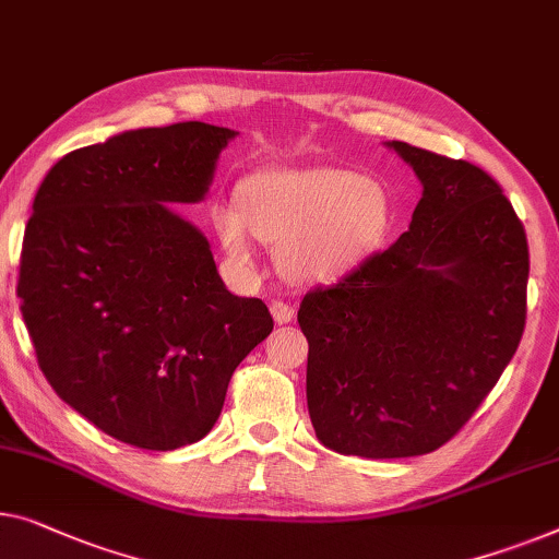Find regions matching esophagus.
I'll list each match as a JSON object with an SVG mask.
<instances>
[{"mask_svg": "<svg viewBox=\"0 0 559 559\" xmlns=\"http://www.w3.org/2000/svg\"><path fill=\"white\" fill-rule=\"evenodd\" d=\"M270 312H272V318H274V322H277V325H285V322L295 318L293 305L282 302V299H274V302L270 305Z\"/></svg>", "mask_w": 559, "mask_h": 559, "instance_id": "esophagus-1", "label": "esophagus"}]
</instances>
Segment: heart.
<instances>
[{
	"label": "heart",
	"mask_w": 559,
	"mask_h": 559,
	"mask_svg": "<svg viewBox=\"0 0 559 559\" xmlns=\"http://www.w3.org/2000/svg\"><path fill=\"white\" fill-rule=\"evenodd\" d=\"M239 199L241 206L214 209L226 252L249 262L254 231L277 247L280 270L302 282L353 270L383 241L393 219L383 186L337 166L270 168L249 176Z\"/></svg>",
	"instance_id": "heart-1"
}]
</instances>
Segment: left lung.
I'll list each match as a JSON object with an SVG mask.
<instances>
[{
  "label": "left lung",
  "instance_id": "left-lung-1",
  "mask_svg": "<svg viewBox=\"0 0 559 559\" xmlns=\"http://www.w3.org/2000/svg\"><path fill=\"white\" fill-rule=\"evenodd\" d=\"M388 148L424 186L408 231L297 312L314 433L366 459L420 456L456 436L527 318V234L499 183L468 160Z\"/></svg>",
  "mask_w": 559,
  "mask_h": 559
}]
</instances>
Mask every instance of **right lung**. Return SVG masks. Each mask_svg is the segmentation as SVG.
<instances>
[{
  "instance_id": "right-lung-1",
  "label": "right lung",
  "mask_w": 559,
  "mask_h": 559,
  "mask_svg": "<svg viewBox=\"0 0 559 559\" xmlns=\"http://www.w3.org/2000/svg\"><path fill=\"white\" fill-rule=\"evenodd\" d=\"M237 131L139 128L62 156L24 229L17 297L55 393L112 439L171 451L212 431L241 360L272 333L224 287L197 204Z\"/></svg>"
}]
</instances>
